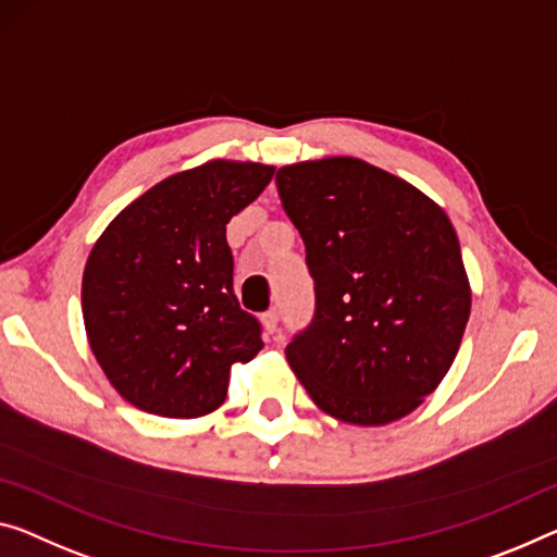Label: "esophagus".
<instances>
[{
  "mask_svg": "<svg viewBox=\"0 0 557 557\" xmlns=\"http://www.w3.org/2000/svg\"><path fill=\"white\" fill-rule=\"evenodd\" d=\"M261 321H263V329H267V333H276L278 331V308H269V311L261 315Z\"/></svg>",
  "mask_w": 557,
  "mask_h": 557,
  "instance_id": "1",
  "label": "esophagus"
}]
</instances>
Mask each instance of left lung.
I'll return each instance as SVG.
<instances>
[{"label":"left lung","instance_id":"obj_1","mask_svg":"<svg viewBox=\"0 0 557 557\" xmlns=\"http://www.w3.org/2000/svg\"><path fill=\"white\" fill-rule=\"evenodd\" d=\"M306 246L311 323L286 346L323 413L386 425L438 388L470 315L460 244L438 203L354 157L278 169Z\"/></svg>","mask_w":557,"mask_h":557}]
</instances>
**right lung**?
<instances>
[{
  "label": "right lung",
  "instance_id": "add662e5",
  "mask_svg": "<svg viewBox=\"0 0 557 557\" xmlns=\"http://www.w3.org/2000/svg\"><path fill=\"white\" fill-rule=\"evenodd\" d=\"M273 166L207 161L151 186L111 221L84 267L89 346L111 386L164 418L226 400L234 363L263 348L238 306L226 224L267 189Z\"/></svg>",
  "mask_w": 557,
  "mask_h": 557
}]
</instances>
